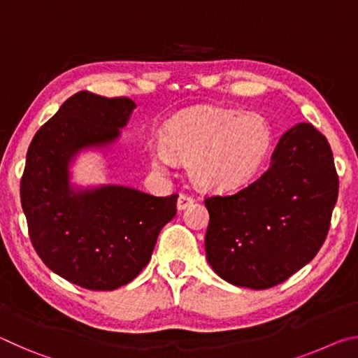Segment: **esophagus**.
Listing matches in <instances>:
<instances>
[{
  "label": "esophagus",
  "instance_id": "obj_1",
  "mask_svg": "<svg viewBox=\"0 0 358 358\" xmlns=\"http://www.w3.org/2000/svg\"><path fill=\"white\" fill-rule=\"evenodd\" d=\"M191 203H194V197L192 196H189V194H180L178 202H177L178 210H185L186 207H189Z\"/></svg>",
  "mask_w": 358,
  "mask_h": 358
}]
</instances>
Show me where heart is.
<instances>
[{"instance_id": "1", "label": "heart", "mask_w": 358, "mask_h": 358, "mask_svg": "<svg viewBox=\"0 0 358 358\" xmlns=\"http://www.w3.org/2000/svg\"><path fill=\"white\" fill-rule=\"evenodd\" d=\"M164 145L150 151L151 164L167 169L186 161L192 183L203 191L224 192L246 183L270 150V129L256 113L207 107L172 120Z\"/></svg>"}]
</instances>
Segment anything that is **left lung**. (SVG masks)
<instances>
[{"instance_id":"obj_1","label":"left lung","mask_w":358,"mask_h":358,"mask_svg":"<svg viewBox=\"0 0 358 358\" xmlns=\"http://www.w3.org/2000/svg\"><path fill=\"white\" fill-rule=\"evenodd\" d=\"M338 199L327 138L310 123L281 136L262 177L205 201L207 260L217 276L262 290L286 281L319 252Z\"/></svg>"}]
</instances>
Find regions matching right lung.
<instances>
[{"instance_id":"1","label":"right lung","mask_w":358,"mask_h":358,"mask_svg":"<svg viewBox=\"0 0 358 358\" xmlns=\"http://www.w3.org/2000/svg\"><path fill=\"white\" fill-rule=\"evenodd\" d=\"M134 108L129 98L78 92L41 126L27 153L20 199L34 250L53 273L90 290H115L134 280L161 229L177 215L178 194L71 183L77 155L117 142Z\"/></svg>"}]
</instances>
